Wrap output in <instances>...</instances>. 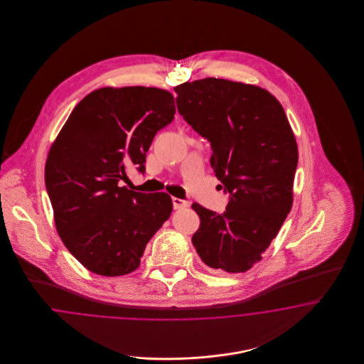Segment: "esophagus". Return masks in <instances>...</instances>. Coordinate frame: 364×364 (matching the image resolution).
I'll list each match as a JSON object with an SVG mask.
<instances>
[{"label":"esophagus","mask_w":364,"mask_h":364,"mask_svg":"<svg viewBox=\"0 0 364 364\" xmlns=\"http://www.w3.org/2000/svg\"><path fill=\"white\" fill-rule=\"evenodd\" d=\"M172 202H173V208L176 210H180V208H188V202L183 200V199H178V198H172Z\"/></svg>","instance_id":"34e87169"}]
</instances>
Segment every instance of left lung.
Wrapping results in <instances>:
<instances>
[{
    "mask_svg": "<svg viewBox=\"0 0 364 364\" xmlns=\"http://www.w3.org/2000/svg\"><path fill=\"white\" fill-rule=\"evenodd\" d=\"M174 91L178 113L210 141L211 168L230 195L223 214L192 205L200 218L192 244L208 267L244 273L262 259L292 208L294 131L264 88L206 77Z\"/></svg>",
    "mask_w": 364,
    "mask_h": 364,
    "instance_id": "8db88e82",
    "label": "left lung"
}]
</instances>
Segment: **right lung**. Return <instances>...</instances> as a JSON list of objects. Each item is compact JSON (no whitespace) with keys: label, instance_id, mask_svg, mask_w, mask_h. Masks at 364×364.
<instances>
[{"label":"right lung","instance_id":"1","mask_svg":"<svg viewBox=\"0 0 364 364\" xmlns=\"http://www.w3.org/2000/svg\"><path fill=\"white\" fill-rule=\"evenodd\" d=\"M176 113L173 95L156 87H104L72 110L50 147L45 184L65 247L90 272L132 273L144 248L171 217L165 192L122 187L127 171L144 173L156 132Z\"/></svg>","mask_w":364,"mask_h":364}]
</instances>
